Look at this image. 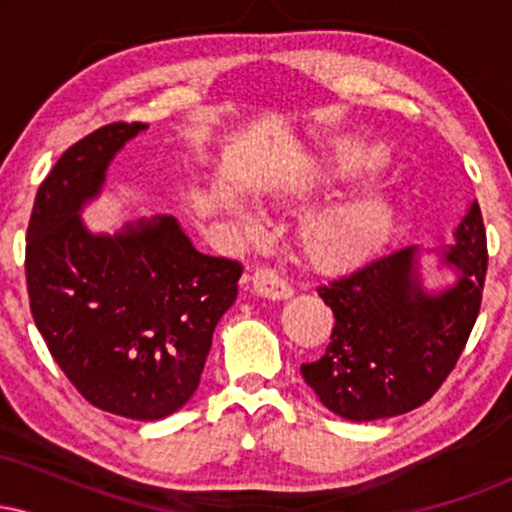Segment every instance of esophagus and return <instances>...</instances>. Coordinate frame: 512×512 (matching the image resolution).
Instances as JSON below:
<instances>
[{"label": "esophagus", "mask_w": 512, "mask_h": 512, "mask_svg": "<svg viewBox=\"0 0 512 512\" xmlns=\"http://www.w3.org/2000/svg\"><path fill=\"white\" fill-rule=\"evenodd\" d=\"M252 291H255L257 296L269 298V301H284V298H291L293 293L291 286L286 284L274 269H257V272L252 274Z\"/></svg>", "instance_id": "1"}]
</instances>
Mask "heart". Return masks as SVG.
Masks as SVG:
<instances>
[{
    "label": "heart",
    "mask_w": 512,
    "mask_h": 512,
    "mask_svg": "<svg viewBox=\"0 0 512 512\" xmlns=\"http://www.w3.org/2000/svg\"><path fill=\"white\" fill-rule=\"evenodd\" d=\"M390 161V151L380 142L346 144L308 178H281L272 195L276 202L298 207L313 197H337L346 190L366 185L380 175ZM216 209L233 221L243 245H260L267 236L264 219L223 187L214 195ZM399 221V202L383 187L310 211L298 226V243L305 260L320 272H346L370 260L392 238Z\"/></svg>",
    "instance_id": "b5f03b06"
}]
</instances>
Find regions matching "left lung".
<instances>
[{
	"mask_svg": "<svg viewBox=\"0 0 512 512\" xmlns=\"http://www.w3.org/2000/svg\"><path fill=\"white\" fill-rule=\"evenodd\" d=\"M445 248L407 245L375 257L317 293L332 308L325 356L303 363V380L332 414L375 421L433 397L455 368L477 322L486 276V231L474 199ZM456 279L428 292L423 257Z\"/></svg>",
	"mask_w": 512,
	"mask_h": 512,
	"instance_id": "left-lung-1",
	"label": "left lung"
}]
</instances>
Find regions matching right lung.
<instances>
[{
    "instance_id": "add662e5",
    "label": "right lung",
    "mask_w": 512,
    "mask_h": 512,
    "mask_svg": "<svg viewBox=\"0 0 512 512\" xmlns=\"http://www.w3.org/2000/svg\"><path fill=\"white\" fill-rule=\"evenodd\" d=\"M144 122H113L69 146L38 187L26 236L35 327L93 407L158 421L195 395L243 267L192 245L175 216L96 233L81 214Z\"/></svg>"
}]
</instances>
